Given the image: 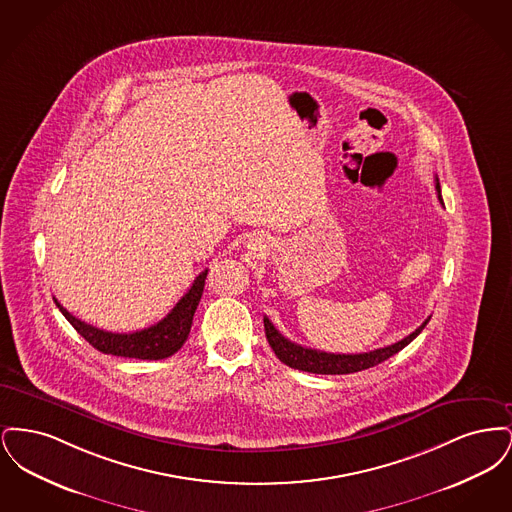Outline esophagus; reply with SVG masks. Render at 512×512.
Instances as JSON below:
<instances>
[{"instance_id": "34e87169", "label": "esophagus", "mask_w": 512, "mask_h": 512, "mask_svg": "<svg viewBox=\"0 0 512 512\" xmlns=\"http://www.w3.org/2000/svg\"><path fill=\"white\" fill-rule=\"evenodd\" d=\"M251 245H253L251 249H257V245H259V242H257V240H251Z\"/></svg>"}]
</instances>
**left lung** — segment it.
I'll return each instance as SVG.
<instances>
[{
    "mask_svg": "<svg viewBox=\"0 0 512 512\" xmlns=\"http://www.w3.org/2000/svg\"><path fill=\"white\" fill-rule=\"evenodd\" d=\"M436 190H438L439 201H441V192H439V182L436 180ZM443 203V201H441ZM430 322V317L426 318L413 334H409L407 338H403L397 343H391L388 347H380L374 351H366V353H326V351H318L311 347H303L299 343L284 338L274 324L265 317V334H267L268 343L274 351V355L290 368H297L303 372H313V374H351V372H359L366 370L370 366L380 365L384 361H388L395 353H399L403 347H407L411 341L424 330V326Z\"/></svg>",
    "mask_w": 512,
    "mask_h": 512,
    "instance_id": "1",
    "label": "left lung"
}]
</instances>
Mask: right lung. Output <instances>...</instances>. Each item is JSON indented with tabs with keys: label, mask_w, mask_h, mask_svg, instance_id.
I'll return each mask as SVG.
<instances>
[{
	"label": "right lung",
	"mask_w": 512,
	"mask_h": 512,
	"mask_svg": "<svg viewBox=\"0 0 512 512\" xmlns=\"http://www.w3.org/2000/svg\"><path fill=\"white\" fill-rule=\"evenodd\" d=\"M205 278H207V270H203L195 278L192 288L174 305V309L167 317L149 328L132 332V334H115V332L99 330L96 326L73 317L55 297L53 301L63 313V317L73 324L74 330L101 353L115 355V357H128V359H142V361H159L174 355L184 345V341L188 340L195 309L199 305L201 293L205 288Z\"/></svg>",
	"instance_id": "add662e5"
}]
</instances>
